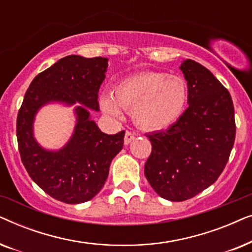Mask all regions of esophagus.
I'll use <instances>...</instances> for the list:
<instances>
[{"label": "esophagus", "instance_id": "34e87169", "mask_svg": "<svg viewBox=\"0 0 252 252\" xmlns=\"http://www.w3.org/2000/svg\"><path fill=\"white\" fill-rule=\"evenodd\" d=\"M135 139V133L133 132H129V130H126L125 133V139H124V143L125 144H128L132 142V141Z\"/></svg>", "mask_w": 252, "mask_h": 252}]
</instances>
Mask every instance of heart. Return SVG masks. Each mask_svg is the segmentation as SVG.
Masks as SVG:
<instances>
[{
    "instance_id": "heart-1",
    "label": "heart",
    "mask_w": 252,
    "mask_h": 252,
    "mask_svg": "<svg viewBox=\"0 0 252 252\" xmlns=\"http://www.w3.org/2000/svg\"><path fill=\"white\" fill-rule=\"evenodd\" d=\"M189 99L185 78L159 71H143L124 78L113 87L112 97L103 95L102 110L118 117L130 110L133 122L144 130L167 128L184 115Z\"/></svg>"
}]
</instances>
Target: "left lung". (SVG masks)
Here are the masks:
<instances>
[{"label":"left lung","mask_w":252,"mask_h":252,"mask_svg":"<svg viewBox=\"0 0 252 252\" xmlns=\"http://www.w3.org/2000/svg\"><path fill=\"white\" fill-rule=\"evenodd\" d=\"M189 87V106L166 130L149 134L151 154L144 175L160 197L182 202L215 184L235 141L229 92L208 68L187 60L181 64Z\"/></svg>","instance_id":"left-lung-1"}]
</instances>
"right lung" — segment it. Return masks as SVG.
<instances>
[{
  "instance_id": "obj_1",
  "label": "right lung",
  "mask_w": 252,
  "mask_h": 252,
  "mask_svg": "<svg viewBox=\"0 0 252 252\" xmlns=\"http://www.w3.org/2000/svg\"><path fill=\"white\" fill-rule=\"evenodd\" d=\"M108 58L70 55L41 72L31 82L17 117V141L27 173L57 201L79 204L92 199L104 186L111 160L123 149L125 130L101 132L89 112L75 109L78 123L71 140L60 151H47L33 137V120L48 102L81 103L98 111V89Z\"/></svg>"
}]
</instances>
